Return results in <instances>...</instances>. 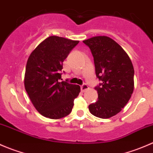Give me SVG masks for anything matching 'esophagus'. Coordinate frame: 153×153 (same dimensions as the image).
<instances>
[{
	"instance_id": "obj_1",
	"label": "esophagus",
	"mask_w": 153,
	"mask_h": 153,
	"mask_svg": "<svg viewBox=\"0 0 153 153\" xmlns=\"http://www.w3.org/2000/svg\"><path fill=\"white\" fill-rule=\"evenodd\" d=\"M89 89V86H87V84H84L82 86H81V92H85L86 89Z\"/></svg>"
}]
</instances>
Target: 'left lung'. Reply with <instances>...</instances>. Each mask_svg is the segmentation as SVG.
Listing matches in <instances>:
<instances>
[{
	"instance_id": "left-lung-1",
	"label": "left lung",
	"mask_w": 153,
	"mask_h": 153,
	"mask_svg": "<svg viewBox=\"0 0 153 153\" xmlns=\"http://www.w3.org/2000/svg\"><path fill=\"white\" fill-rule=\"evenodd\" d=\"M83 42L93 56L95 74L99 85L98 101L89 105L91 113L109 118L121 112L134 89V69L132 61L122 47L106 36H96Z\"/></svg>"
}]
</instances>
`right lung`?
I'll list each match as a JSON object with an SVG mask.
<instances>
[{"instance_id":"obj_1","label":"right lung","mask_w":153,"mask_h":153,"mask_svg":"<svg viewBox=\"0 0 153 153\" xmlns=\"http://www.w3.org/2000/svg\"><path fill=\"white\" fill-rule=\"evenodd\" d=\"M79 43L58 36L44 40L29 55L24 86L35 109L44 117L59 119L72 112L78 85L61 81L63 62Z\"/></svg>"}]
</instances>
